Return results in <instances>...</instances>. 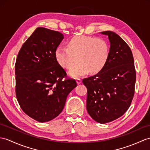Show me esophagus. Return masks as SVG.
<instances>
[{"label":"esophagus","instance_id":"obj_1","mask_svg":"<svg viewBox=\"0 0 150 150\" xmlns=\"http://www.w3.org/2000/svg\"><path fill=\"white\" fill-rule=\"evenodd\" d=\"M76 82L77 83V84H80L82 82V80L81 79H76Z\"/></svg>","mask_w":150,"mask_h":150}]
</instances>
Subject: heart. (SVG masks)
<instances>
[{
    "label": "heart",
    "mask_w": 150,
    "mask_h": 150,
    "mask_svg": "<svg viewBox=\"0 0 150 150\" xmlns=\"http://www.w3.org/2000/svg\"><path fill=\"white\" fill-rule=\"evenodd\" d=\"M109 45L102 38L79 35L71 38L68 47L59 46L55 51V57L62 68L69 69L75 63L77 58L79 62L70 69L68 74L76 78L100 71L105 65L109 56Z\"/></svg>",
    "instance_id": "b5f03b06"
}]
</instances>
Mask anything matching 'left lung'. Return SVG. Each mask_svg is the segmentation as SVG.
<instances>
[{
	"instance_id": "1",
	"label": "left lung",
	"mask_w": 150,
	"mask_h": 150,
	"mask_svg": "<svg viewBox=\"0 0 150 150\" xmlns=\"http://www.w3.org/2000/svg\"><path fill=\"white\" fill-rule=\"evenodd\" d=\"M110 42L109 56L98 74L82 80L88 89L87 110L99 123L117 119L129 108L134 95L136 74L129 46L116 33L101 32Z\"/></svg>"
}]
</instances>
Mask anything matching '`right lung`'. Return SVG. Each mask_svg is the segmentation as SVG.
<instances>
[{"label":"right lung","instance_id":"add662e5","mask_svg":"<svg viewBox=\"0 0 150 150\" xmlns=\"http://www.w3.org/2000/svg\"><path fill=\"white\" fill-rule=\"evenodd\" d=\"M63 34L38 27L25 43L15 64L16 95L23 111L38 122L56 117L68 95L76 86L75 80H63L67 73L55 57Z\"/></svg>","mask_w":150,"mask_h":150}]
</instances>
